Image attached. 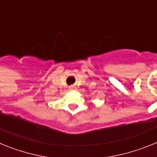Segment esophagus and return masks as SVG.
<instances>
[{
    "label": "esophagus",
    "instance_id": "1",
    "mask_svg": "<svg viewBox=\"0 0 157 157\" xmlns=\"http://www.w3.org/2000/svg\"><path fill=\"white\" fill-rule=\"evenodd\" d=\"M69 88H70L71 90H75V86H70Z\"/></svg>",
    "mask_w": 157,
    "mask_h": 157
}]
</instances>
